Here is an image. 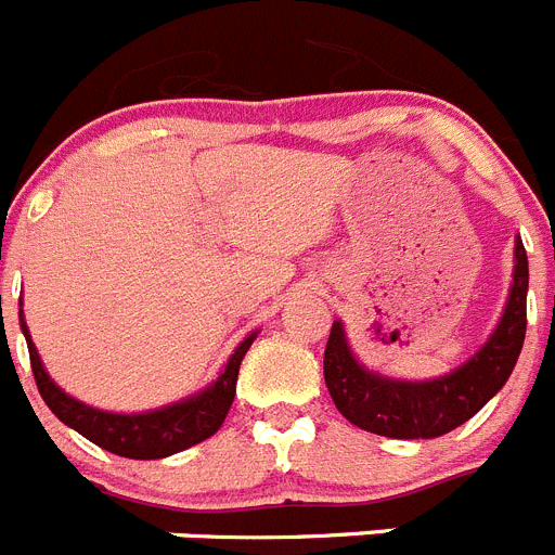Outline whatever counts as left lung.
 Listing matches in <instances>:
<instances>
[{"instance_id":"8db88e82","label":"left lung","mask_w":555,"mask_h":555,"mask_svg":"<svg viewBox=\"0 0 555 555\" xmlns=\"http://www.w3.org/2000/svg\"><path fill=\"white\" fill-rule=\"evenodd\" d=\"M514 283L506 313L487 345L467 364L428 384H403L366 372L347 347L341 322H333L325 347V384L345 420L389 439H436L464 425L503 389L526 341L528 255L514 247Z\"/></svg>"}]
</instances>
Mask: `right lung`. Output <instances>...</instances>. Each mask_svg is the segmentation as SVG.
Here are the masks:
<instances>
[{"mask_svg":"<svg viewBox=\"0 0 555 555\" xmlns=\"http://www.w3.org/2000/svg\"><path fill=\"white\" fill-rule=\"evenodd\" d=\"M22 331L24 338H27L29 366H33V375H36V386L41 391L43 403L49 405V411L61 423L75 428L77 434L86 436L88 442L100 444L107 453L141 461L166 459L171 453H180V450L203 442V439H208V436H214L222 428L224 416H228L230 405H233L238 366H242L244 352L249 350L255 338L253 333V336H247L242 345L235 347L217 384L208 386L203 395L169 405V409L150 411V414H107V411L82 405L80 400L57 389L49 380L47 372H43L41 358H38V350L33 345V338H29L24 320Z\"/></svg>","mask_w":555,"mask_h":555,"instance_id":"right-lung-1","label":"right lung"}]
</instances>
